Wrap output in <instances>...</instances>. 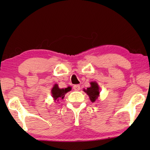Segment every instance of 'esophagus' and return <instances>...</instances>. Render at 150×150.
Here are the masks:
<instances>
[{"label": "esophagus", "instance_id": "1", "mask_svg": "<svg viewBox=\"0 0 150 150\" xmlns=\"http://www.w3.org/2000/svg\"><path fill=\"white\" fill-rule=\"evenodd\" d=\"M80 88H81V87H80L79 85H74L73 87V89L74 90H75V91H79Z\"/></svg>", "mask_w": 150, "mask_h": 150}]
</instances>
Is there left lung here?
Here are the masks:
<instances>
[{
  "instance_id": "left-lung-1",
  "label": "left lung",
  "mask_w": 150,
  "mask_h": 150,
  "mask_svg": "<svg viewBox=\"0 0 150 150\" xmlns=\"http://www.w3.org/2000/svg\"><path fill=\"white\" fill-rule=\"evenodd\" d=\"M91 87H87V89H84L83 91L87 93L90 98V100L92 102H96V100L98 98L100 94V88L98 86V84L96 82H91L90 83Z\"/></svg>"
}]
</instances>
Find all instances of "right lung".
<instances>
[{"mask_svg":"<svg viewBox=\"0 0 150 150\" xmlns=\"http://www.w3.org/2000/svg\"><path fill=\"white\" fill-rule=\"evenodd\" d=\"M71 87H67V88H65V89H60L58 85L55 84L54 87H52V90H51V93H52V96L54 98V100L59 101V99L63 100L64 98L65 94L68 91H71Z\"/></svg>","mask_w":150,"mask_h":150,"instance_id":"1","label":"right lung"}]
</instances>
